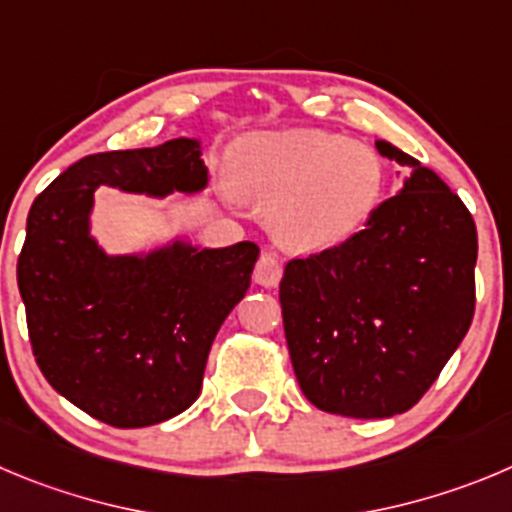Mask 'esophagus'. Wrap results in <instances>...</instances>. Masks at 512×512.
Here are the masks:
<instances>
[{
	"instance_id": "obj_1",
	"label": "esophagus",
	"mask_w": 512,
	"mask_h": 512,
	"mask_svg": "<svg viewBox=\"0 0 512 512\" xmlns=\"http://www.w3.org/2000/svg\"><path fill=\"white\" fill-rule=\"evenodd\" d=\"M280 278H283V262L270 255V252H262L255 265V283L262 285V288H275Z\"/></svg>"
}]
</instances>
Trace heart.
<instances>
[{
	"instance_id": "obj_1",
	"label": "heart",
	"mask_w": 512,
	"mask_h": 512,
	"mask_svg": "<svg viewBox=\"0 0 512 512\" xmlns=\"http://www.w3.org/2000/svg\"><path fill=\"white\" fill-rule=\"evenodd\" d=\"M232 179L267 207V229L293 252H323L356 237L389 186L384 156L364 141L315 128L260 131L234 148Z\"/></svg>"
}]
</instances>
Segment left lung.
<instances>
[{"label":"left lung","mask_w":512,"mask_h":512,"mask_svg":"<svg viewBox=\"0 0 512 512\" xmlns=\"http://www.w3.org/2000/svg\"><path fill=\"white\" fill-rule=\"evenodd\" d=\"M407 166L356 237L290 260L280 280L285 338L305 399L323 412L384 419L434 384L475 313L477 229L432 169L379 138Z\"/></svg>","instance_id":"1"}]
</instances>
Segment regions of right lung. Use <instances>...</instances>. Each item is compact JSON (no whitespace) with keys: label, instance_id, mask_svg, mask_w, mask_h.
<instances>
[{"label":"right lung","instance_id":"1","mask_svg":"<svg viewBox=\"0 0 512 512\" xmlns=\"http://www.w3.org/2000/svg\"><path fill=\"white\" fill-rule=\"evenodd\" d=\"M207 184L202 141L181 136L85 156L30 209L17 285L37 366L57 394L111 427H151L197 401L209 348L245 298L260 247H199L174 234L111 255L90 234L93 191L164 199Z\"/></svg>","mask_w":512,"mask_h":512}]
</instances>
